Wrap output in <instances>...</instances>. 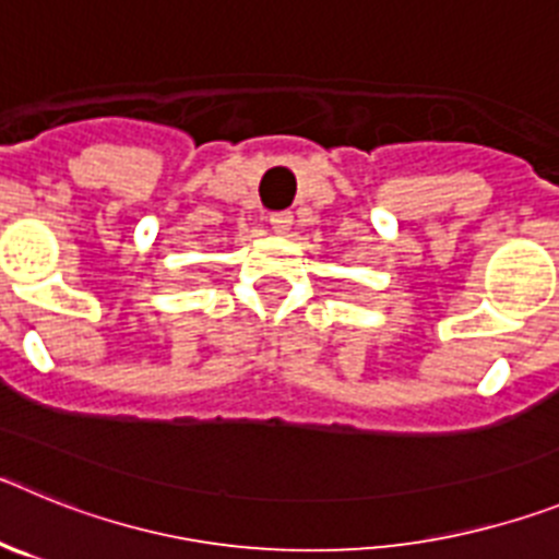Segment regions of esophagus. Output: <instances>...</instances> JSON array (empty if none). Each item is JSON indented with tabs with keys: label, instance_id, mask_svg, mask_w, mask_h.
Returning <instances> with one entry per match:
<instances>
[{
	"label": "esophagus",
	"instance_id": "1",
	"mask_svg": "<svg viewBox=\"0 0 559 559\" xmlns=\"http://www.w3.org/2000/svg\"><path fill=\"white\" fill-rule=\"evenodd\" d=\"M269 224L276 235H288L290 226H294V215H290V212H276V215L269 218Z\"/></svg>",
	"mask_w": 559,
	"mask_h": 559
}]
</instances>
